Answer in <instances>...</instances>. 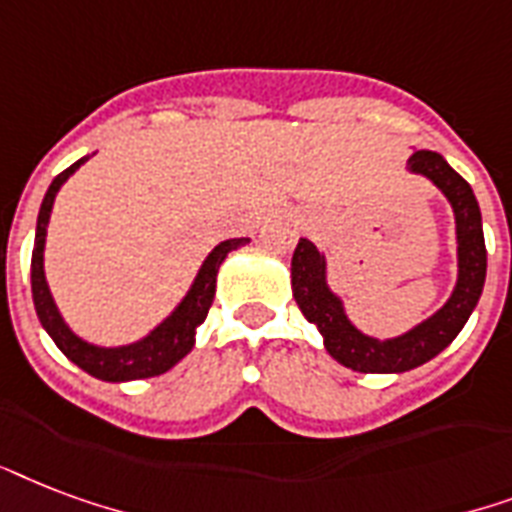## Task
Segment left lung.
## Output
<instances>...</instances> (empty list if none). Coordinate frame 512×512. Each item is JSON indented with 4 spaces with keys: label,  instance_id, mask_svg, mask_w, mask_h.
Returning <instances> with one entry per match:
<instances>
[{
    "label": "left lung",
    "instance_id": "8db88e82",
    "mask_svg": "<svg viewBox=\"0 0 512 512\" xmlns=\"http://www.w3.org/2000/svg\"><path fill=\"white\" fill-rule=\"evenodd\" d=\"M411 173L430 178L449 200L457 227V283L441 310L417 323L406 334L376 339L363 334L344 312L342 296L328 285L326 256L299 240L291 259L293 299L304 318L323 334L328 355L360 374H403L433 360L449 347L473 315L486 280V243H483L481 208L473 189L449 162L430 149H414L406 165Z\"/></svg>",
    "mask_w": 512,
    "mask_h": 512
}]
</instances>
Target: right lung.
Listing matches in <instances>:
<instances>
[{
	"mask_svg": "<svg viewBox=\"0 0 512 512\" xmlns=\"http://www.w3.org/2000/svg\"><path fill=\"white\" fill-rule=\"evenodd\" d=\"M82 162H87V157L77 160L71 168L63 170L61 176L53 178V184H50L45 200H42V208H39L37 237H34V253H31V296H34V310H37L39 323L50 334L55 347L74 366H79L82 371L95 376V379H104V382H133V379L160 376L192 352L197 328H200L202 320L208 318L213 296H216V275H219V267L224 264L229 253L243 248L251 240L248 237H235V240H224V243L216 245L205 256L202 267L197 269L194 283L189 285L184 299L178 301L176 310L170 312L160 326H154L144 339L120 344V347H101V344L85 342L82 336L71 331L69 323L58 312V304H55L45 277V237L47 224H50V213H53L55 194H58V189L66 184V178Z\"/></svg>",
	"mask_w": 512,
	"mask_h": 512,
	"instance_id": "right-lung-1",
	"label": "right lung"
}]
</instances>
